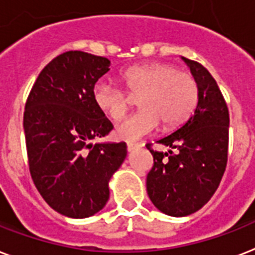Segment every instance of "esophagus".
Returning <instances> with one entry per match:
<instances>
[{
    "label": "esophagus",
    "mask_w": 255,
    "mask_h": 255,
    "mask_svg": "<svg viewBox=\"0 0 255 255\" xmlns=\"http://www.w3.org/2000/svg\"><path fill=\"white\" fill-rule=\"evenodd\" d=\"M140 148V144L137 142H127V150L128 152H133L134 149Z\"/></svg>",
    "instance_id": "esophagus-1"
}]
</instances>
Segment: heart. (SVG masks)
I'll use <instances>...</instances> for the list:
<instances>
[{"label": "heart", "instance_id": "1", "mask_svg": "<svg viewBox=\"0 0 255 255\" xmlns=\"http://www.w3.org/2000/svg\"><path fill=\"white\" fill-rule=\"evenodd\" d=\"M124 89L106 81H98L93 89V99L114 122L121 121L132 105V97L138 98L140 111L127 118L117 128L123 140L134 141L154 131L158 124L175 127L194 111L199 88L191 73L177 70L171 64L153 63L133 65L121 74Z\"/></svg>", "mask_w": 255, "mask_h": 255}]
</instances>
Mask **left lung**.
<instances>
[{
  "instance_id": "left-lung-1",
  "label": "left lung",
  "mask_w": 255,
  "mask_h": 255,
  "mask_svg": "<svg viewBox=\"0 0 255 255\" xmlns=\"http://www.w3.org/2000/svg\"><path fill=\"white\" fill-rule=\"evenodd\" d=\"M198 82L195 113L179 129L158 140L175 152L152 153L146 191L154 206L169 216L182 217L200 210L212 198L228 161L229 111L215 78L202 64L185 59Z\"/></svg>"
}]
</instances>
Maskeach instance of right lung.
Returning a JSON list of instances; mask_svg holds the SVG:
<instances>
[{
	"label": "right lung",
	"instance_id": "add662e5",
	"mask_svg": "<svg viewBox=\"0 0 255 255\" xmlns=\"http://www.w3.org/2000/svg\"><path fill=\"white\" fill-rule=\"evenodd\" d=\"M110 60L68 51L49 61L26 101L28 169L43 199L64 216H93L109 200V181L127 156L126 142L92 144L113 124L93 99Z\"/></svg>",
	"mask_w": 255,
	"mask_h": 255
}]
</instances>
